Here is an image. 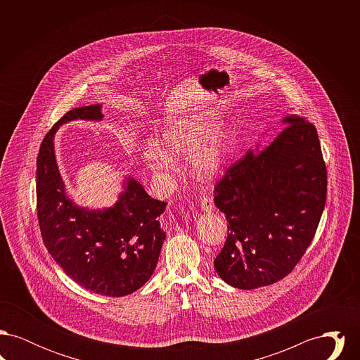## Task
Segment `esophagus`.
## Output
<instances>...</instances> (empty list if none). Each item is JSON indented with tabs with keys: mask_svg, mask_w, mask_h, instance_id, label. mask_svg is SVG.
I'll return each instance as SVG.
<instances>
[{
	"mask_svg": "<svg viewBox=\"0 0 360 360\" xmlns=\"http://www.w3.org/2000/svg\"><path fill=\"white\" fill-rule=\"evenodd\" d=\"M201 207H202V210L206 212V213H210L212 210H213V200L207 195V194H204L202 195V198H201Z\"/></svg>",
	"mask_w": 360,
	"mask_h": 360,
	"instance_id": "1",
	"label": "esophagus"
}]
</instances>
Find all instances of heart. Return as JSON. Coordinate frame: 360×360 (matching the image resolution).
I'll list each match as a JSON object with an SVG mask.
<instances>
[{"instance_id":"obj_1","label":"heart","mask_w":360,"mask_h":360,"mask_svg":"<svg viewBox=\"0 0 360 360\" xmlns=\"http://www.w3.org/2000/svg\"><path fill=\"white\" fill-rule=\"evenodd\" d=\"M219 121L216 115L204 113L172 124L162 135V146L165 150L156 144L146 148L143 154L146 167L159 175L172 174L174 160L170 154H190L200 148L213 133L205 146L194 155L191 169L197 176L204 179L216 176L223 170L233 143L232 131L224 128L214 131Z\"/></svg>"}]
</instances>
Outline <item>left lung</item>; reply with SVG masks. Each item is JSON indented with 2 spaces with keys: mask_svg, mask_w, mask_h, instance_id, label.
<instances>
[{
  "mask_svg": "<svg viewBox=\"0 0 360 360\" xmlns=\"http://www.w3.org/2000/svg\"><path fill=\"white\" fill-rule=\"evenodd\" d=\"M263 150H250L214 188L229 224L214 269L228 285L251 290L285 278L314 238L326 200L317 131L298 115Z\"/></svg>",
  "mask_w": 360,
  "mask_h": 360,
  "instance_id": "1",
  "label": "left lung"
}]
</instances>
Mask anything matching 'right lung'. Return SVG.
<instances>
[{
  "mask_svg": "<svg viewBox=\"0 0 360 360\" xmlns=\"http://www.w3.org/2000/svg\"><path fill=\"white\" fill-rule=\"evenodd\" d=\"M100 103L75 108L58 121L37 155V219L46 248L79 286L106 297L139 290L154 273L166 233L158 217L166 202L148 195L131 175L113 206L89 209L70 197L56 163L53 137L74 120L103 121Z\"/></svg>",
  "mask_w": 360,
  "mask_h": 360,
  "instance_id": "right-lung-1",
  "label": "right lung"
}]
</instances>
